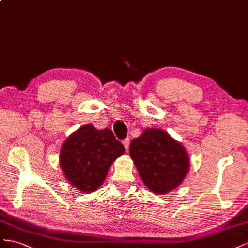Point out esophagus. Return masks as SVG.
Masks as SVG:
<instances>
[{
  "label": "esophagus",
  "mask_w": 248,
  "mask_h": 248,
  "mask_svg": "<svg viewBox=\"0 0 248 248\" xmlns=\"http://www.w3.org/2000/svg\"><path fill=\"white\" fill-rule=\"evenodd\" d=\"M123 144L124 145L125 150L128 151V150H129V146H130V138H126V139H124V140L123 141Z\"/></svg>",
  "instance_id": "obj_1"
}]
</instances>
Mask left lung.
<instances>
[{"label":"left lung","mask_w":248,"mask_h":248,"mask_svg":"<svg viewBox=\"0 0 248 248\" xmlns=\"http://www.w3.org/2000/svg\"><path fill=\"white\" fill-rule=\"evenodd\" d=\"M129 153L144 185L155 194L178 188L189 172L186 148L164 130L145 129L132 140Z\"/></svg>","instance_id":"left-lung-1"}]
</instances>
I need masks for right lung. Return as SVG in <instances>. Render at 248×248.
Segmentation results:
<instances>
[{
    "label": "right lung",
    "instance_id": "right-lung-1",
    "mask_svg": "<svg viewBox=\"0 0 248 248\" xmlns=\"http://www.w3.org/2000/svg\"><path fill=\"white\" fill-rule=\"evenodd\" d=\"M124 151L110 129L97 130L87 124L63 142L59 163L70 185L80 192L91 193L101 187L112 163Z\"/></svg>",
    "mask_w": 248,
    "mask_h": 248
}]
</instances>
